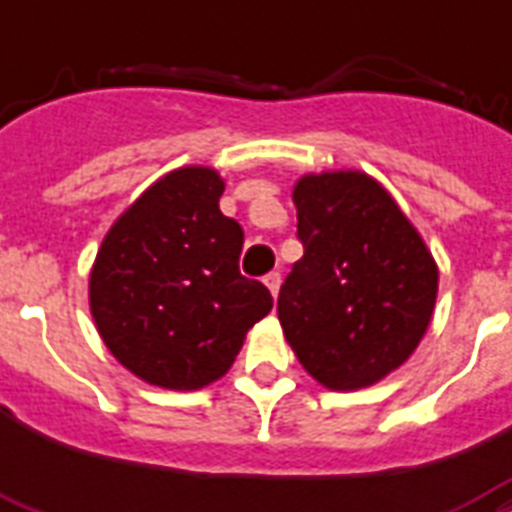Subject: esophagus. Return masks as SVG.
<instances>
[{"label":"esophagus","mask_w":512,"mask_h":512,"mask_svg":"<svg viewBox=\"0 0 512 512\" xmlns=\"http://www.w3.org/2000/svg\"><path fill=\"white\" fill-rule=\"evenodd\" d=\"M265 287L271 289V295L276 297L279 295V289H281V273L279 271H271V273H265Z\"/></svg>","instance_id":"esophagus-1"}]
</instances>
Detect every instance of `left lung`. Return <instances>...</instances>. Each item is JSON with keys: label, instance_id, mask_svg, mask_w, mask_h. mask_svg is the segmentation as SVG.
Segmentation results:
<instances>
[{"label": "left lung", "instance_id": "left-lung-1", "mask_svg": "<svg viewBox=\"0 0 512 512\" xmlns=\"http://www.w3.org/2000/svg\"><path fill=\"white\" fill-rule=\"evenodd\" d=\"M292 199L303 257L279 292L284 337L321 385L366 388L420 345L436 305L438 268L372 177L305 175Z\"/></svg>", "mask_w": 512, "mask_h": 512}]
</instances>
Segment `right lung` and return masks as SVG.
I'll list each match as a JSON object with an SVG mask.
<instances>
[{
  "label": "right lung",
  "instance_id": "add662e5",
  "mask_svg": "<svg viewBox=\"0 0 512 512\" xmlns=\"http://www.w3.org/2000/svg\"><path fill=\"white\" fill-rule=\"evenodd\" d=\"M223 188L207 167L170 172L111 225L92 265L100 337L159 388L196 390L223 377L273 308L268 287L241 276L244 231L220 212Z\"/></svg>",
  "mask_w": 512,
  "mask_h": 512
}]
</instances>
